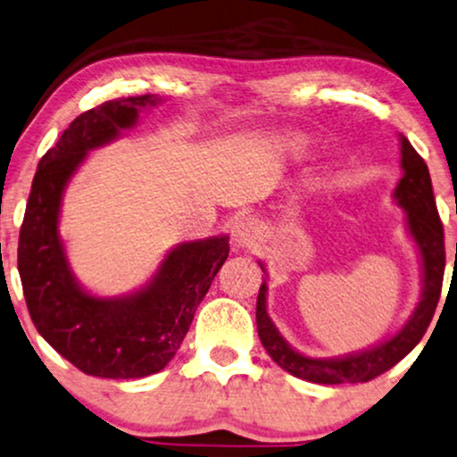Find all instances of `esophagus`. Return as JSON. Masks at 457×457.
Instances as JSON below:
<instances>
[{
    "instance_id": "obj_1",
    "label": "esophagus",
    "mask_w": 457,
    "mask_h": 457,
    "mask_svg": "<svg viewBox=\"0 0 457 457\" xmlns=\"http://www.w3.org/2000/svg\"><path fill=\"white\" fill-rule=\"evenodd\" d=\"M234 242L242 248H253L257 246L262 232H259V223L253 217H236L234 228H232Z\"/></svg>"
}]
</instances>
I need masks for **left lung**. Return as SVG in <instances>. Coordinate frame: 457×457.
<instances>
[{
  "label": "left lung",
  "mask_w": 457,
  "mask_h": 457,
  "mask_svg": "<svg viewBox=\"0 0 457 457\" xmlns=\"http://www.w3.org/2000/svg\"><path fill=\"white\" fill-rule=\"evenodd\" d=\"M401 154H403V175L395 189V198L398 204L405 209L409 232L418 242L421 253V263H424V293L421 302L415 308L413 316L407 325L398 331L388 342L375 345L371 350L358 352L344 358H310L299 354L288 345L280 333L276 331L274 322L270 320L268 310H265V282H262L257 295V333L262 339L263 348L268 350L271 361L285 369L295 378L314 384H362L375 379L403 361L420 339L424 337L426 328L430 327L432 316H435L438 297L443 288L445 274V234L443 223L438 217L435 194H432V181L428 166L421 155L415 152L411 143L401 137ZM263 270V268H262Z\"/></svg>",
  "instance_id": "obj_1"
}]
</instances>
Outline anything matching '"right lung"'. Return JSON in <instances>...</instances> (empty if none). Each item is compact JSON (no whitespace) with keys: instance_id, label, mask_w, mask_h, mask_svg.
<instances>
[{"instance_id":"1","label":"right lung","mask_w":457,"mask_h":457,"mask_svg":"<svg viewBox=\"0 0 457 457\" xmlns=\"http://www.w3.org/2000/svg\"><path fill=\"white\" fill-rule=\"evenodd\" d=\"M152 95L105 101L69 124L39 160L19 236V274L39 335L79 371L109 379L158 373L170 362L195 308L228 259V236L179 245L130 297L99 299L78 287L59 238L62 189L90 149L137 122Z\"/></svg>"}]
</instances>
